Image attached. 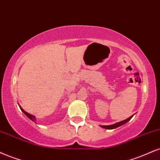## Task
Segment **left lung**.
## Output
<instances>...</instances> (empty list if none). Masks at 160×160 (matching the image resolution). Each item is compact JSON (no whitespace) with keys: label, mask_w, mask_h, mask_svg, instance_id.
<instances>
[{"label":"left lung","mask_w":160,"mask_h":160,"mask_svg":"<svg viewBox=\"0 0 160 160\" xmlns=\"http://www.w3.org/2000/svg\"><path fill=\"white\" fill-rule=\"evenodd\" d=\"M132 117V116H130V118H127L126 120H124V121H122V122H118V123H116V124H112V125H105V126H104V125H103V126H101V128H105V129H107V130H112V129H115V128H118V127L122 126V125L125 124V123L128 122V121H130V119H131Z\"/></svg>","instance_id":"8db88e82"}]
</instances>
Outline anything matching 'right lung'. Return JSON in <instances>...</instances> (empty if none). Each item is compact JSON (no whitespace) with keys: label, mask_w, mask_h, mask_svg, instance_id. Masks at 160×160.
Masks as SVG:
<instances>
[{"label":"right lung","mask_w":160,"mask_h":160,"mask_svg":"<svg viewBox=\"0 0 160 160\" xmlns=\"http://www.w3.org/2000/svg\"><path fill=\"white\" fill-rule=\"evenodd\" d=\"M20 109H21V110H22V111L23 112H24V114H25V115H27V116H28V118L30 119V120L33 121V122H34V120H35V116H33V115H31V114H30V113L27 112H26V111H24V109H22V107H20Z\"/></svg>","instance_id":"right-lung-1"}]
</instances>
